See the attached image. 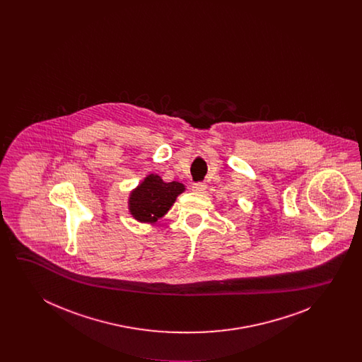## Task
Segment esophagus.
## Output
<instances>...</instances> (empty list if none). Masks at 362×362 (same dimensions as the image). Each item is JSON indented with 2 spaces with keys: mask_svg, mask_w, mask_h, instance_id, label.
Returning <instances> with one entry per match:
<instances>
[{
  "mask_svg": "<svg viewBox=\"0 0 362 362\" xmlns=\"http://www.w3.org/2000/svg\"><path fill=\"white\" fill-rule=\"evenodd\" d=\"M191 189L197 192H204L206 189V183L205 182H197V183H192Z\"/></svg>",
  "mask_w": 362,
  "mask_h": 362,
  "instance_id": "esophagus-1",
  "label": "esophagus"
}]
</instances>
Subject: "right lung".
<instances>
[{"label": "right lung", "instance_id": "1", "mask_svg": "<svg viewBox=\"0 0 362 362\" xmlns=\"http://www.w3.org/2000/svg\"><path fill=\"white\" fill-rule=\"evenodd\" d=\"M185 191L179 182L165 183L158 175H149L130 195V211L141 223H155L173 206L176 197Z\"/></svg>", "mask_w": 362, "mask_h": 362}]
</instances>
